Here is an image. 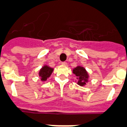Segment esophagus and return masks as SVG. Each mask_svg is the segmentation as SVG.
<instances>
[{
  "mask_svg": "<svg viewBox=\"0 0 127 127\" xmlns=\"http://www.w3.org/2000/svg\"><path fill=\"white\" fill-rule=\"evenodd\" d=\"M62 64H63V65H64V66H67V63H66V62H63V63H62Z\"/></svg>",
  "mask_w": 127,
  "mask_h": 127,
  "instance_id": "34e87169",
  "label": "esophagus"
}]
</instances>
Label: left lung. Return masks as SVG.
Returning <instances> with one entry per match:
<instances>
[{"label":"left lung","mask_w":127,"mask_h":127,"mask_svg":"<svg viewBox=\"0 0 127 127\" xmlns=\"http://www.w3.org/2000/svg\"><path fill=\"white\" fill-rule=\"evenodd\" d=\"M72 72L76 76L77 84L81 87H84L89 81V74L85 68L81 66H77L74 68Z\"/></svg>","instance_id":"8db88e82"}]
</instances>
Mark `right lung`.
Returning <instances> with one entry per match:
<instances>
[{"label":"right lung","instance_id":"add662e5","mask_svg":"<svg viewBox=\"0 0 127 127\" xmlns=\"http://www.w3.org/2000/svg\"><path fill=\"white\" fill-rule=\"evenodd\" d=\"M53 70H54V68L46 64H44L38 72V76L40 77V81H46L51 76Z\"/></svg>","mask_w":127,"mask_h":127}]
</instances>
